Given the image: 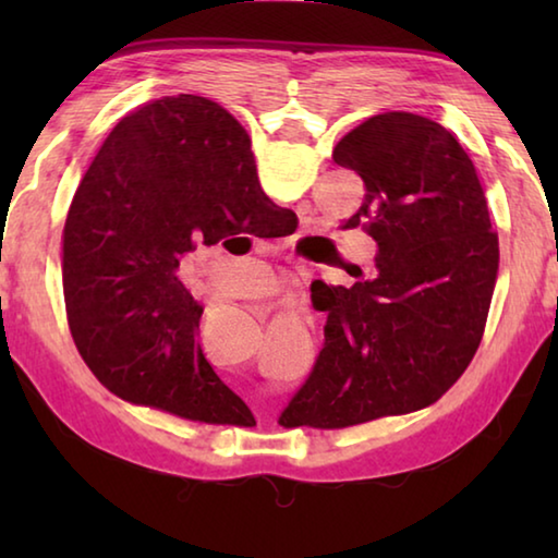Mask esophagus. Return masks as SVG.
Wrapping results in <instances>:
<instances>
[{"label": "esophagus", "instance_id": "34e87169", "mask_svg": "<svg viewBox=\"0 0 558 558\" xmlns=\"http://www.w3.org/2000/svg\"><path fill=\"white\" fill-rule=\"evenodd\" d=\"M276 305H278V307H282V310H295V305H298L295 292H292L290 288H288V290H280V295H278V300H276Z\"/></svg>", "mask_w": 558, "mask_h": 558}]
</instances>
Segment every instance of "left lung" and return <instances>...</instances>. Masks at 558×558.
<instances>
[{
	"label": "left lung",
	"mask_w": 558,
	"mask_h": 558,
	"mask_svg": "<svg viewBox=\"0 0 558 558\" xmlns=\"http://www.w3.org/2000/svg\"><path fill=\"white\" fill-rule=\"evenodd\" d=\"M364 182L342 229L376 241V270L329 288L325 347L282 426L347 428L436 403L475 356L499 243L475 167L438 122L384 112L339 140Z\"/></svg>",
	"instance_id": "obj_1"
}]
</instances>
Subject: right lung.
<instances>
[{"label": "right lung", "instance_id": "1", "mask_svg": "<svg viewBox=\"0 0 558 558\" xmlns=\"http://www.w3.org/2000/svg\"><path fill=\"white\" fill-rule=\"evenodd\" d=\"M290 219L260 189L251 140L221 106L182 93L122 118L63 229L65 315L96 379L189 421L241 423L245 403L206 362L204 307L179 266L196 245Z\"/></svg>", "mask_w": 558, "mask_h": 558}]
</instances>
